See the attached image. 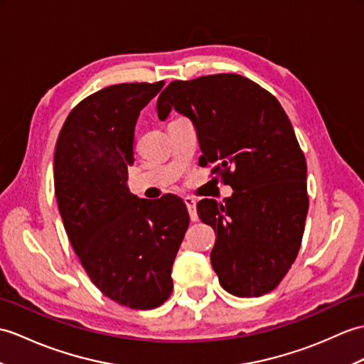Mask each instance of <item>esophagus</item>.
Masks as SVG:
<instances>
[{"label":"esophagus","instance_id":"34e87169","mask_svg":"<svg viewBox=\"0 0 364 364\" xmlns=\"http://www.w3.org/2000/svg\"><path fill=\"white\" fill-rule=\"evenodd\" d=\"M184 203H186V206H188L189 215H191V220H192V222H197V220H198V214H197V205H196V200L191 198V197H184Z\"/></svg>","mask_w":364,"mask_h":364}]
</instances>
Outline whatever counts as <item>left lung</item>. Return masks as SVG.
Listing matches in <instances>:
<instances>
[{
  "label": "left lung",
  "instance_id": "obj_1",
  "mask_svg": "<svg viewBox=\"0 0 364 364\" xmlns=\"http://www.w3.org/2000/svg\"><path fill=\"white\" fill-rule=\"evenodd\" d=\"M172 109L196 125L203 166L232 188L197 213L214 228L210 264L223 289L240 298L274 290L296 259L309 210L307 164L277 99L239 74L175 80L158 97L161 121Z\"/></svg>",
  "mask_w": 364,
  "mask_h": 364
}]
</instances>
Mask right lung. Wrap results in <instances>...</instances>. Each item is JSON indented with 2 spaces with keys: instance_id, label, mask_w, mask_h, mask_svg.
I'll list each match as a JSON object with an SVG mask.
<instances>
[{
  "instance_id": "obj_1",
  "label": "right lung",
  "mask_w": 364,
  "mask_h": 364,
  "mask_svg": "<svg viewBox=\"0 0 364 364\" xmlns=\"http://www.w3.org/2000/svg\"><path fill=\"white\" fill-rule=\"evenodd\" d=\"M164 82L119 83L85 97L55 144L54 189L75 255L91 282L121 306L168 299L172 265L189 226L183 200H146L127 188L134 125Z\"/></svg>"
}]
</instances>
